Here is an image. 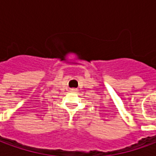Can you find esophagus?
<instances>
[{
    "mask_svg": "<svg viewBox=\"0 0 156 156\" xmlns=\"http://www.w3.org/2000/svg\"><path fill=\"white\" fill-rule=\"evenodd\" d=\"M72 91H76V89H74V88H73V89H71Z\"/></svg>",
    "mask_w": 156,
    "mask_h": 156,
    "instance_id": "esophagus-1",
    "label": "esophagus"
}]
</instances>
